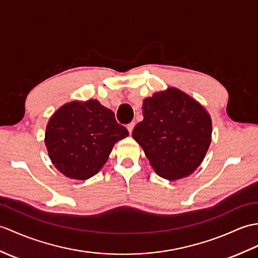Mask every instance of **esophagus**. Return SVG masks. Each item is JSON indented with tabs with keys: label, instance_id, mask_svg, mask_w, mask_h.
Here are the masks:
<instances>
[{
	"label": "esophagus",
	"instance_id": "34e87169",
	"mask_svg": "<svg viewBox=\"0 0 258 258\" xmlns=\"http://www.w3.org/2000/svg\"><path fill=\"white\" fill-rule=\"evenodd\" d=\"M134 126H135V123L134 122L127 124V130L130 132V134H132V132H133V130H134Z\"/></svg>",
	"mask_w": 258,
	"mask_h": 258
}]
</instances>
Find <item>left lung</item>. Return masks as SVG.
Instances as JSON below:
<instances>
[{
  "label": "left lung",
  "mask_w": 258,
  "mask_h": 258,
  "mask_svg": "<svg viewBox=\"0 0 258 258\" xmlns=\"http://www.w3.org/2000/svg\"><path fill=\"white\" fill-rule=\"evenodd\" d=\"M143 115L132 135L158 175L177 180L192 173L211 143L212 122L203 106L169 88L144 101Z\"/></svg>",
  "instance_id": "1"
}]
</instances>
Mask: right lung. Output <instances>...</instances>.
Returning a JSON list of instances; mask_svg holds the SVG:
<instances>
[{
	"label": "right lung",
	"instance_id": "obj_1",
	"mask_svg": "<svg viewBox=\"0 0 258 258\" xmlns=\"http://www.w3.org/2000/svg\"><path fill=\"white\" fill-rule=\"evenodd\" d=\"M127 135L114 113L98 100L75 101L53 113L46 127L45 144L59 171L86 180L98 173L114 144Z\"/></svg>",
	"mask_w": 258,
	"mask_h": 258
}]
</instances>
